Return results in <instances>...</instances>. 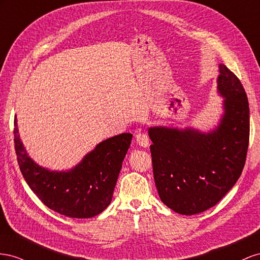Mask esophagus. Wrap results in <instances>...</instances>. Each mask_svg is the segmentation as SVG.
Returning <instances> with one entry per match:
<instances>
[{"label": "esophagus", "instance_id": "obj_1", "mask_svg": "<svg viewBox=\"0 0 260 260\" xmlns=\"http://www.w3.org/2000/svg\"><path fill=\"white\" fill-rule=\"evenodd\" d=\"M135 139H136V143L139 145V146H143V147H148L149 146V136H148L146 133L144 132H139L137 133V134L135 135Z\"/></svg>", "mask_w": 260, "mask_h": 260}]
</instances>
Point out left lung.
Listing matches in <instances>:
<instances>
[{
    "label": "left lung",
    "mask_w": 260,
    "mask_h": 260,
    "mask_svg": "<svg viewBox=\"0 0 260 260\" xmlns=\"http://www.w3.org/2000/svg\"><path fill=\"white\" fill-rule=\"evenodd\" d=\"M218 90L225 98L216 131L151 127L148 131L155 186L161 202L191 216L217 205L245 166L249 143V107L241 80L219 65Z\"/></svg>",
    "instance_id": "left-lung-1"
}]
</instances>
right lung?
I'll use <instances>...</instances> for the list:
<instances>
[{
  "label": "right lung",
  "instance_id": "1",
  "mask_svg": "<svg viewBox=\"0 0 260 260\" xmlns=\"http://www.w3.org/2000/svg\"><path fill=\"white\" fill-rule=\"evenodd\" d=\"M14 125L15 151L21 174L44 205L77 219L94 217L107 208L112 200L132 134L123 133L100 143L70 171L51 172L28 157L19 139L16 117Z\"/></svg>",
  "mask_w": 260,
  "mask_h": 260
}]
</instances>
